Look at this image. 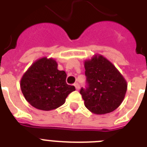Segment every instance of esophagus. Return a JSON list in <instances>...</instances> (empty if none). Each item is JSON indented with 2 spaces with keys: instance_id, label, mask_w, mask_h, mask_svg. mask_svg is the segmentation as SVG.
<instances>
[{
  "instance_id": "esophagus-1",
  "label": "esophagus",
  "mask_w": 147,
  "mask_h": 147,
  "mask_svg": "<svg viewBox=\"0 0 147 147\" xmlns=\"http://www.w3.org/2000/svg\"><path fill=\"white\" fill-rule=\"evenodd\" d=\"M75 87H76V90H79V88H80V85H79L78 83H76V84H75Z\"/></svg>"
}]
</instances>
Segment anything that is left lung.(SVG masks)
I'll list each match as a JSON object with an SVG mask.
<instances>
[{
	"mask_svg": "<svg viewBox=\"0 0 147 147\" xmlns=\"http://www.w3.org/2000/svg\"><path fill=\"white\" fill-rule=\"evenodd\" d=\"M88 88L80 94L85 106L95 114L114 111L124 99L127 84L125 78L109 60L94 55L85 61Z\"/></svg>",
	"mask_w": 147,
	"mask_h": 147,
	"instance_id": "1",
	"label": "left lung"
}]
</instances>
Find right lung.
Returning a JSON list of instances; mask_svg holds the SVG:
<instances>
[{"label":"right lung","instance_id":"1","mask_svg":"<svg viewBox=\"0 0 147 147\" xmlns=\"http://www.w3.org/2000/svg\"><path fill=\"white\" fill-rule=\"evenodd\" d=\"M66 73L58 69L53 58L42 57L33 62L20 80V88L33 107L42 111L56 109L76 90L66 83Z\"/></svg>","mask_w":147,"mask_h":147}]
</instances>
